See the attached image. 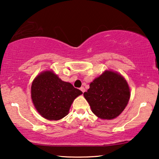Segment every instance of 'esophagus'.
Masks as SVG:
<instances>
[{
  "label": "esophagus",
  "instance_id": "obj_1",
  "mask_svg": "<svg viewBox=\"0 0 159 159\" xmlns=\"http://www.w3.org/2000/svg\"><path fill=\"white\" fill-rule=\"evenodd\" d=\"M80 90H81L82 93H84V91H85V89H84V87H81V88H80Z\"/></svg>",
  "mask_w": 159,
  "mask_h": 159
}]
</instances>
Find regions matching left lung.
<instances>
[{
    "mask_svg": "<svg viewBox=\"0 0 159 159\" xmlns=\"http://www.w3.org/2000/svg\"><path fill=\"white\" fill-rule=\"evenodd\" d=\"M94 114L102 119L116 118L125 110L130 98L127 82L121 75L106 70L84 93Z\"/></svg>",
    "mask_w": 159,
    "mask_h": 159,
    "instance_id": "left-lung-1",
    "label": "left lung"
}]
</instances>
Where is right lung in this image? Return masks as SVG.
I'll list each match as a JSON object with an SVG mask.
<instances>
[{
	"label": "right lung",
	"instance_id": "1",
	"mask_svg": "<svg viewBox=\"0 0 159 159\" xmlns=\"http://www.w3.org/2000/svg\"><path fill=\"white\" fill-rule=\"evenodd\" d=\"M81 94V90L62 81L53 71L40 73L31 87L32 103L39 114L48 120H59L66 116L73 101Z\"/></svg>",
	"mask_w": 159,
	"mask_h": 159
}]
</instances>
